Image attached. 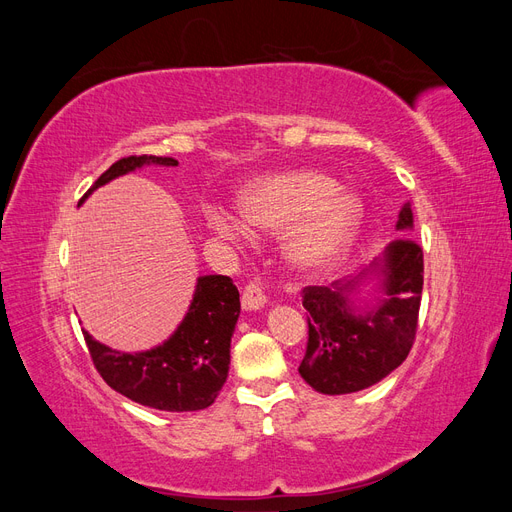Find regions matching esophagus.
I'll use <instances>...</instances> for the list:
<instances>
[{"label": "esophagus", "mask_w": 512, "mask_h": 512, "mask_svg": "<svg viewBox=\"0 0 512 512\" xmlns=\"http://www.w3.org/2000/svg\"><path fill=\"white\" fill-rule=\"evenodd\" d=\"M265 303H267L265 292H262V288L256 282H250L245 286L243 297H241L243 309H260V307H265Z\"/></svg>", "instance_id": "1"}]
</instances>
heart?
<instances>
[{"label": "heart", "mask_w": 512, "mask_h": 512, "mask_svg": "<svg viewBox=\"0 0 512 512\" xmlns=\"http://www.w3.org/2000/svg\"><path fill=\"white\" fill-rule=\"evenodd\" d=\"M237 209L241 220L256 230L277 232L294 226L286 258L301 275L331 269L348 252L363 218L359 198L339 190L335 179L309 170L252 181L239 192ZM209 226L228 241H239L243 235V228L224 213H213Z\"/></svg>", "instance_id": "b5f03b06"}]
</instances>
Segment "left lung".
I'll list each match as a JSON object with an SVG mask.
<instances>
[{
	"label": "left lung",
	"instance_id": "1",
	"mask_svg": "<svg viewBox=\"0 0 512 512\" xmlns=\"http://www.w3.org/2000/svg\"><path fill=\"white\" fill-rule=\"evenodd\" d=\"M412 228V209L399 213L397 230ZM376 285V308L356 313L351 297ZM423 292V250L401 237L354 280L303 288L307 348L301 378L324 395H346L380 382L406 361L414 344Z\"/></svg>",
	"mask_w": 512,
	"mask_h": 512
}]
</instances>
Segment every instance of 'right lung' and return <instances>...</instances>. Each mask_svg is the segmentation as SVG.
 Instances as JSON below:
<instances>
[{
  "label": "right lung",
  "mask_w": 512,
  "mask_h": 512,
  "mask_svg": "<svg viewBox=\"0 0 512 512\" xmlns=\"http://www.w3.org/2000/svg\"><path fill=\"white\" fill-rule=\"evenodd\" d=\"M149 164L177 166L175 158L130 156L117 160L91 185H100ZM241 312L239 290L228 275L198 277L194 299L177 331L164 344L145 352H119L83 331L98 374L136 404L164 412L209 408L220 395L230 365V337Z\"/></svg>",
  "instance_id": "add662e5"
}]
</instances>
